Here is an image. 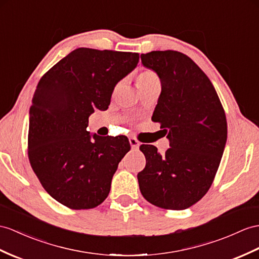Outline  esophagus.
<instances>
[{"label": "esophagus", "instance_id": "obj_1", "mask_svg": "<svg viewBox=\"0 0 259 259\" xmlns=\"http://www.w3.org/2000/svg\"><path fill=\"white\" fill-rule=\"evenodd\" d=\"M130 144L133 149H137L138 147H140V142H138L134 137H130Z\"/></svg>", "mask_w": 259, "mask_h": 259}]
</instances>
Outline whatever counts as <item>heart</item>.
Instances as JSON below:
<instances>
[{
	"label": "heart",
	"mask_w": 259,
	"mask_h": 259,
	"mask_svg": "<svg viewBox=\"0 0 259 259\" xmlns=\"http://www.w3.org/2000/svg\"><path fill=\"white\" fill-rule=\"evenodd\" d=\"M154 80H158V75H157V73L153 70H150V69H145V70H142L140 74L137 75V85Z\"/></svg>",
	"instance_id": "b5f03b06"
}]
</instances>
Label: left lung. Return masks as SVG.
Masks as SVG:
<instances>
[{
  "instance_id": "left-lung-1",
  "label": "left lung",
  "mask_w": 259,
  "mask_h": 259,
  "mask_svg": "<svg viewBox=\"0 0 259 259\" xmlns=\"http://www.w3.org/2000/svg\"><path fill=\"white\" fill-rule=\"evenodd\" d=\"M143 65L158 74L161 93L154 122L169 138L163 155L153 145H141L146 166L137 179L143 197L166 210H185L209 191L222 158L228 123L218 93L207 75L176 50L142 54Z\"/></svg>"
}]
</instances>
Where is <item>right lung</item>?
Segmentation results:
<instances>
[{"label":"right lung","instance_id":"1","mask_svg":"<svg viewBox=\"0 0 259 259\" xmlns=\"http://www.w3.org/2000/svg\"><path fill=\"white\" fill-rule=\"evenodd\" d=\"M140 54L74 49L40 78L31 100L28 159L42 188L72 210L106 199L118 162L131 149L127 137L90 140L94 110H106L117 82L137 66Z\"/></svg>","mask_w":259,"mask_h":259}]
</instances>
